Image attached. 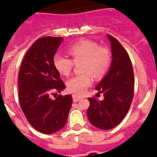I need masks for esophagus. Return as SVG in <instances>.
Listing matches in <instances>:
<instances>
[{
	"mask_svg": "<svg viewBox=\"0 0 157 157\" xmlns=\"http://www.w3.org/2000/svg\"><path fill=\"white\" fill-rule=\"evenodd\" d=\"M72 97H73V101H74V102H77V101H80V100H81L82 98V96L77 95V94H73V95H72Z\"/></svg>",
	"mask_w": 157,
	"mask_h": 157,
	"instance_id": "esophagus-1",
	"label": "esophagus"
}]
</instances>
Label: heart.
<instances>
[{"label":"heart","instance_id":"heart-1","mask_svg":"<svg viewBox=\"0 0 157 157\" xmlns=\"http://www.w3.org/2000/svg\"><path fill=\"white\" fill-rule=\"evenodd\" d=\"M71 59L62 55L53 57V65L62 75L68 76L73 69L74 63L80 64V71L67 81L68 91L75 94H83L92 85L93 76L101 79L106 75L112 63V53L105 46H99L94 41L82 39L68 48Z\"/></svg>","mask_w":157,"mask_h":157}]
</instances>
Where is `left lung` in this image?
I'll return each instance as SVG.
<instances>
[{
	"instance_id": "obj_1",
	"label": "left lung",
	"mask_w": 157,
	"mask_h": 157,
	"mask_svg": "<svg viewBox=\"0 0 157 157\" xmlns=\"http://www.w3.org/2000/svg\"><path fill=\"white\" fill-rule=\"evenodd\" d=\"M112 47L111 66L107 75L96 87L104 99L89 98L87 111L89 121L101 130H110L119 124L126 116L134 93V74L131 60L121 44L108 35Z\"/></svg>"
}]
</instances>
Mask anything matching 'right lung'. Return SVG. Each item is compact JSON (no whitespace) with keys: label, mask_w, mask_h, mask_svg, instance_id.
<instances>
[{"label":"right lung","mask_w":157,"mask_h":157,"mask_svg":"<svg viewBox=\"0 0 157 157\" xmlns=\"http://www.w3.org/2000/svg\"><path fill=\"white\" fill-rule=\"evenodd\" d=\"M63 39H37L26 53L18 73V98L26 118L33 128L45 134L61 130L71 107V94L50 98L65 85L53 65V57Z\"/></svg>","instance_id":"add662e5"}]
</instances>
